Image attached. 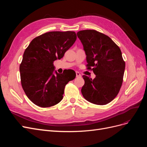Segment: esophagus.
<instances>
[{
	"instance_id": "obj_1",
	"label": "esophagus",
	"mask_w": 147,
	"mask_h": 147,
	"mask_svg": "<svg viewBox=\"0 0 147 147\" xmlns=\"http://www.w3.org/2000/svg\"><path fill=\"white\" fill-rule=\"evenodd\" d=\"M76 77H81V74H80L78 72H76Z\"/></svg>"
}]
</instances>
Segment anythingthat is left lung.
<instances>
[{"label":"left lung","instance_id":"left-lung-1","mask_svg":"<svg viewBox=\"0 0 147 147\" xmlns=\"http://www.w3.org/2000/svg\"><path fill=\"white\" fill-rule=\"evenodd\" d=\"M86 56L88 69L96 75L92 79L83 75L82 88L84 98L97 105H105L117 96L125 69L120 48L109 36L95 30L77 33Z\"/></svg>","mask_w":147,"mask_h":147}]
</instances>
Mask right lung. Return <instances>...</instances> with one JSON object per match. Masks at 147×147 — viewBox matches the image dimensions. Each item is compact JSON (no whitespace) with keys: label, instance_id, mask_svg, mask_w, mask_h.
Wrapping results in <instances>:
<instances>
[{"label":"right lung","instance_id":"obj_1","mask_svg":"<svg viewBox=\"0 0 147 147\" xmlns=\"http://www.w3.org/2000/svg\"><path fill=\"white\" fill-rule=\"evenodd\" d=\"M77 35L73 31H54L34 38L24 51L20 66L21 85L26 96L41 107L58 104L65 86L76 74L67 70L58 74L53 65L73 45Z\"/></svg>","mask_w":147,"mask_h":147}]
</instances>
